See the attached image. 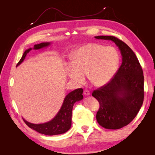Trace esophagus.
<instances>
[{
  "label": "esophagus",
  "mask_w": 155,
  "mask_h": 155,
  "mask_svg": "<svg viewBox=\"0 0 155 155\" xmlns=\"http://www.w3.org/2000/svg\"><path fill=\"white\" fill-rule=\"evenodd\" d=\"M84 94L85 96H89L90 95V92H89L87 89H85V90L84 91Z\"/></svg>",
  "instance_id": "obj_1"
}]
</instances>
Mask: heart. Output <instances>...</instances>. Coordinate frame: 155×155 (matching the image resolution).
Masks as SVG:
<instances>
[{"instance_id": "b5f03b06", "label": "heart", "mask_w": 155, "mask_h": 155, "mask_svg": "<svg viewBox=\"0 0 155 155\" xmlns=\"http://www.w3.org/2000/svg\"><path fill=\"white\" fill-rule=\"evenodd\" d=\"M119 52L112 46L91 43L78 47L68 68L69 78L77 83L85 80V75L94 85L101 87L109 83L118 70Z\"/></svg>"}]
</instances>
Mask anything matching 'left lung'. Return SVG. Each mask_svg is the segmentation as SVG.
<instances>
[{"label":"left lung","instance_id":"left-lung-1","mask_svg":"<svg viewBox=\"0 0 155 155\" xmlns=\"http://www.w3.org/2000/svg\"><path fill=\"white\" fill-rule=\"evenodd\" d=\"M95 38L112 41L122 55V63L114 76L92 92L100 104L96 114L98 124L107 129H118L133 120L143 104V70L135 54L124 42L114 36Z\"/></svg>","mask_w":155,"mask_h":155}]
</instances>
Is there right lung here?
I'll return each mask as SVG.
<instances>
[{
  "label": "right lung",
  "mask_w": 155,
  "mask_h": 155,
  "mask_svg": "<svg viewBox=\"0 0 155 155\" xmlns=\"http://www.w3.org/2000/svg\"><path fill=\"white\" fill-rule=\"evenodd\" d=\"M50 45V43H42L38 45H35L34 49H41L46 47ZM31 50V48H29L25 51L17 66L19 65L24 61L26 55L30 52ZM82 94L83 88H77L68 94L64 98L63 104L58 113L52 120L48 122L41 124H34L26 121L25 119H23V120L30 128L45 135L52 136L66 133L70 129L72 125V112L74 104L76 101H80L83 99V96Z\"/></svg>",
  "instance_id": "1"
}]
</instances>
